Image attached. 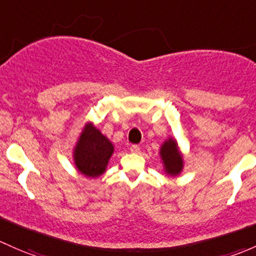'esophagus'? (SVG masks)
<instances>
[{
    "mask_svg": "<svg viewBox=\"0 0 256 256\" xmlns=\"http://www.w3.org/2000/svg\"><path fill=\"white\" fill-rule=\"evenodd\" d=\"M130 150L132 153H140V147L137 146V144H132V146L130 147Z\"/></svg>",
    "mask_w": 256,
    "mask_h": 256,
    "instance_id": "esophagus-1",
    "label": "esophagus"
}]
</instances>
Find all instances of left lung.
<instances>
[{
    "label": "left lung",
    "mask_w": 256,
    "mask_h": 256,
    "mask_svg": "<svg viewBox=\"0 0 256 256\" xmlns=\"http://www.w3.org/2000/svg\"><path fill=\"white\" fill-rule=\"evenodd\" d=\"M164 169L169 176H178L182 169V157L178 150L176 142L173 138H169L163 144L160 148Z\"/></svg>",
    "instance_id": "1"
}]
</instances>
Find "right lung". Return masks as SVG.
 <instances>
[{
    "instance_id": "1",
    "label": "right lung",
    "mask_w": 256,
    "mask_h": 256,
    "mask_svg": "<svg viewBox=\"0 0 256 256\" xmlns=\"http://www.w3.org/2000/svg\"><path fill=\"white\" fill-rule=\"evenodd\" d=\"M112 152L114 146L112 142L92 124H88L74 148V164L86 176L96 178L106 172Z\"/></svg>"
}]
</instances>
